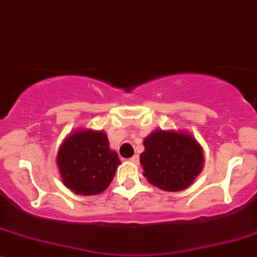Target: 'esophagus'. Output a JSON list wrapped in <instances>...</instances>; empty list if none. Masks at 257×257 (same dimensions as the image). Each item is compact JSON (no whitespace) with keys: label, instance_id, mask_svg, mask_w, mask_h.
Segmentation results:
<instances>
[{"label":"esophagus","instance_id":"1","mask_svg":"<svg viewBox=\"0 0 257 257\" xmlns=\"http://www.w3.org/2000/svg\"><path fill=\"white\" fill-rule=\"evenodd\" d=\"M130 161H131L132 163H135V165H139V161H140V157L137 155H135L134 157L130 158Z\"/></svg>","mask_w":257,"mask_h":257}]
</instances>
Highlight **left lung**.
I'll return each mask as SVG.
<instances>
[{
  "label": "left lung",
  "mask_w": 257,
  "mask_h": 257,
  "mask_svg": "<svg viewBox=\"0 0 257 257\" xmlns=\"http://www.w3.org/2000/svg\"><path fill=\"white\" fill-rule=\"evenodd\" d=\"M144 146L140 156L144 176L160 189H186L202 172L203 148L187 132L156 130L145 139Z\"/></svg>",
  "instance_id": "obj_1"
}]
</instances>
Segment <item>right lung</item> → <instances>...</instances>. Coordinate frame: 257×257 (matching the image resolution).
I'll list each match as a JSON object with an SVG mask.
<instances>
[{"label": "right lung", "instance_id": "1", "mask_svg": "<svg viewBox=\"0 0 257 257\" xmlns=\"http://www.w3.org/2000/svg\"><path fill=\"white\" fill-rule=\"evenodd\" d=\"M58 168L63 184L79 195H95L110 186L120 160L110 150L104 131L76 130L58 151Z\"/></svg>", "mask_w": 257, "mask_h": 257}]
</instances>
